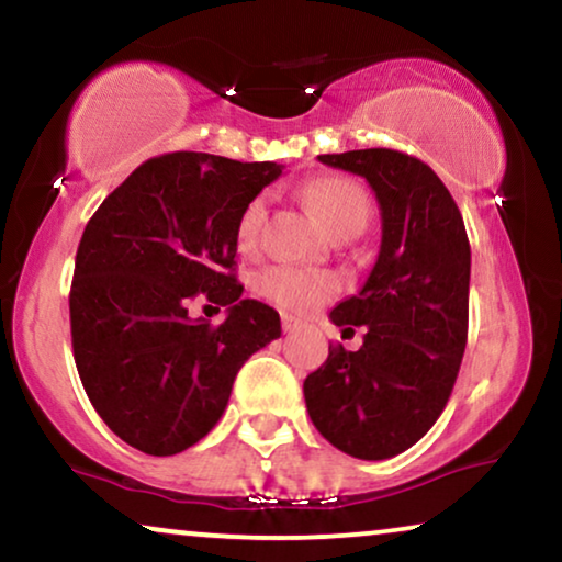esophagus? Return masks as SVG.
<instances>
[{"mask_svg":"<svg viewBox=\"0 0 562 562\" xmlns=\"http://www.w3.org/2000/svg\"><path fill=\"white\" fill-rule=\"evenodd\" d=\"M281 325L283 333H294V329L302 327V319H296L294 314H281Z\"/></svg>","mask_w":562,"mask_h":562,"instance_id":"esophagus-1","label":"esophagus"}]
</instances>
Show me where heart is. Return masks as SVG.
Wrapping results in <instances>:
<instances>
[{
  "mask_svg": "<svg viewBox=\"0 0 562 562\" xmlns=\"http://www.w3.org/2000/svg\"><path fill=\"white\" fill-rule=\"evenodd\" d=\"M304 202L312 206L317 220L333 237L360 235L371 220V199L358 181L348 176H319L304 187ZM268 220V194H256L237 214L235 237L243 250L260 243ZM335 276L322 271H304L296 266H271L256 276V291L268 302L291 312H310L335 294Z\"/></svg>",
  "mask_w": 562,
  "mask_h": 562,
  "instance_id": "1",
  "label": "heart"
}]
</instances>
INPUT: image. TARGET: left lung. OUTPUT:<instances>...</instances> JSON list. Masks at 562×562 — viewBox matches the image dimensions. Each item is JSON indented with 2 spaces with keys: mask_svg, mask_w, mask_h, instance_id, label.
I'll list each match as a JSON object with an SVG mask.
<instances>
[{
  "mask_svg": "<svg viewBox=\"0 0 562 562\" xmlns=\"http://www.w3.org/2000/svg\"><path fill=\"white\" fill-rule=\"evenodd\" d=\"M358 173L381 206V250L363 289L333 310L337 327H363L356 352L333 345L306 375L319 435L360 460L394 458L422 440L456 386L468 340L471 245L437 173L391 148L319 156Z\"/></svg>",
  "mask_w": 562,
  "mask_h": 562,
  "instance_id": "1",
  "label": "left lung"
}]
</instances>
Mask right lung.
<instances>
[{"label": "right lung", "instance_id": "1", "mask_svg": "<svg viewBox=\"0 0 562 562\" xmlns=\"http://www.w3.org/2000/svg\"><path fill=\"white\" fill-rule=\"evenodd\" d=\"M281 166L176 150L148 158L83 227L68 294L71 345L91 406L120 440L176 456L225 412L237 371L281 335L279 312L240 299L237 214ZM196 295L228 306L210 326Z\"/></svg>", "mask_w": 562, "mask_h": 562}]
</instances>
